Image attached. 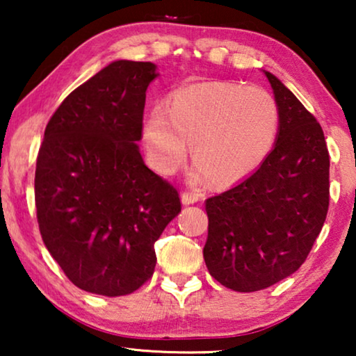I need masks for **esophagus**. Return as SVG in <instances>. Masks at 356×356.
Here are the masks:
<instances>
[{
	"label": "esophagus",
	"instance_id": "34e87169",
	"mask_svg": "<svg viewBox=\"0 0 356 356\" xmlns=\"http://www.w3.org/2000/svg\"><path fill=\"white\" fill-rule=\"evenodd\" d=\"M199 199H201V194L196 191H183L181 193V202L184 204V206H189V204L197 202Z\"/></svg>",
	"mask_w": 356,
	"mask_h": 356
}]
</instances>
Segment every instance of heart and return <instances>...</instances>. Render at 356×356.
I'll use <instances>...</instances> for the list:
<instances>
[{
	"label": "heart",
	"mask_w": 356,
	"mask_h": 356,
	"mask_svg": "<svg viewBox=\"0 0 356 356\" xmlns=\"http://www.w3.org/2000/svg\"><path fill=\"white\" fill-rule=\"evenodd\" d=\"M280 126L275 97L262 87L212 82L183 87L167 108L155 106L145 116L143 138L152 167L173 175L191 143L199 172L213 183L245 178L274 147Z\"/></svg>",
	"instance_id": "b5f03b06"
}]
</instances>
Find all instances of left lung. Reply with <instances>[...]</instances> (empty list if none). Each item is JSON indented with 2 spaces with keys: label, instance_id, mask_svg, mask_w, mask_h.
I'll return each instance as SVG.
<instances>
[{
  "label": "left lung",
  "instance_id": "left-lung-1",
  "mask_svg": "<svg viewBox=\"0 0 356 356\" xmlns=\"http://www.w3.org/2000/svg\"><path fill=\"white\" fill-rule=\"evenodd\" d=\"M280 108L272 152L251 177L206 201L204 261L235 291H257L300 269L329 209V150L318 120L266 71Z\"/></svg>",
  "mask_w": 356,
  "mask_h": 356
}]
</instances>
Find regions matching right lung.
I'll list each match as a JSON object with an SVG mask.
<instances>
[{
	"label": "right lung",
	"instance_id": "1",
	"mask_svg": "<svg viewBox=\"0 0 356 356\" xmlns=\"http://www.w3.org/2000/svg\"><path fill=\"white\" fill-rule=\"evenodd\" d=\"M155 65L113 61L63 100L37 155L42 240L76 286L123 296L154 274V243L181 211L173 184L145 167V90Z\"/></svg>",
	"mask_w": 356,
	"mask_h": 356
}]
</instances>
